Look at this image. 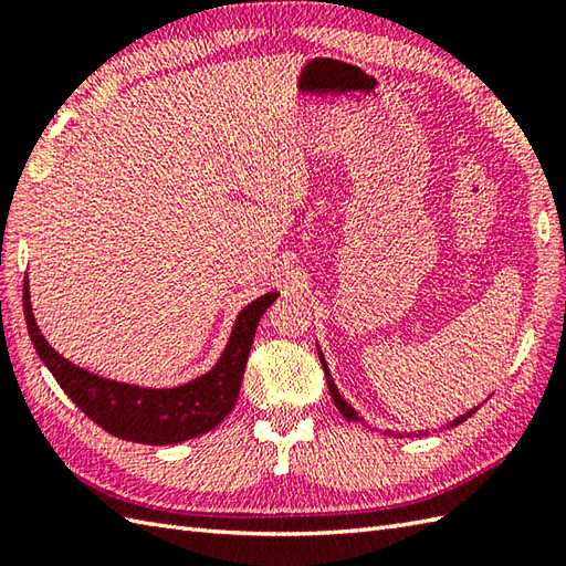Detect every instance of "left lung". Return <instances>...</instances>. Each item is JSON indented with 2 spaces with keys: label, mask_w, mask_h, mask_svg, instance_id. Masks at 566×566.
Listing matches in <instances>:
<instances>
[{
  "label": "left lung",
  "mask_w": 566,
  "mask_h": 566,
  "mask_svg": "<svg viewBox=\"0 0 566 566\" xmlns=\"http://www.w3.org/2000/svg\"><path fill=\"white\" fill-rule=\"evenodd\" d=\"M318 359H321V367H323V371H326V381H328V389H331V396H333V403L338 406V411L343 413V418H347V420H359V416H357L355 408H353L350 403H347V401L343 399L340 391H338V387H335V381H333V377H331V369H328V365H326V357H323V353H321V350H318ZM476 408H479V406L469 408L467 413H462V416H457L454 420H450L448 426H452V428H454V426H460L462 420H467L469 416H472V413L476 411ZM426 432H428V430H426Z\"/></svg>",
  "instance_id": "left-lung-1"
}]
</instances>
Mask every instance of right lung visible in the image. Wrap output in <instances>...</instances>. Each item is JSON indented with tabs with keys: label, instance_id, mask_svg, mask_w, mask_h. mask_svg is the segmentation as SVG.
I'll list each match as a JSON object with an SVG mask.
<instances>
[{
	"label": "right lung",
	"instance_id": "obj_1",
	"mask_svg": "<svg viewBox=\"0 0 566 566\" xmlns=\"http://www.w3.org/2000/svg\"><path fill=\"white\" fill-rule=\"evenodd\" d=\"M276 292L258 296L240 308L231 335L216 365L201 377L179 387L153 389L94 375L72 365L48 345L33 316L29 276L23 282V316L35 353L82 413L112 436L140 444H177L213 430L238 401L248 355L264 311L276 302Z\"/></svg>",
	"mask_w": 566,
	"mask_h": 566
}]
</instances>
